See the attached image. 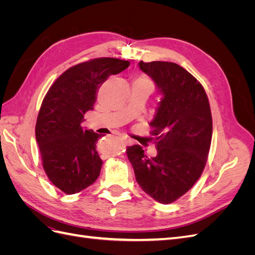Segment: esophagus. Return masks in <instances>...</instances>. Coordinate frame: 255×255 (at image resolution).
<instances>
[{"label": "esophagus", "mask_w": 255, "mask_h": 255, "mask_svg": "<svg viewBox=\"0 0 255 255\" xmlns=\"http://www.w3.org/2000/svg\"><path fill=\"white\" fill-rule=\"evenodd\" d=\"M121 138H122V140L125 141L127 144H130V143H132V139H130V138H128L127 136H122Z\"/></svg>", "instance_id": "obj_1"}]
</instances>
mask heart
<instances>
[{"label": "heart", "mask_w": 255, "mask_h": 255, "mask_svg": "<svg viewBox=\"0 0 255 255\" xmlns=\"http://www.w3.org/2000/svg\"><path fill=\"white\" fill-rule=\"evenodd\" d=\"M141 79H144V80H148V79H146V78H144V76H142V78ZM149 81V80H148Z\"/></svg>", "instance_id": "1"}]
</instances>
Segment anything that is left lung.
Returning <instances> with one entry per match:
<instances>
[{"instance_id": "8db88e82", "label": "left lung", "mask_w": 255, "mask_h": 255, "mask_svg": "<svg viewBox=\"0 0 255 255\" xmlns=\"http://www.w3.org/2000/svg\"><path fill=\"white\" fill-rule=\"evenodd\" d=\"M163 95L149 123L157 155L148 157L139 144L127 154L140 188L155 201L169 204L194 186L210 152L213 120L203 86L174 63H139Z\"/></svg>"}]
</instances>
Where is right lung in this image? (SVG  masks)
Returning a JSON list of instances; mask_svg holds the SVG:
<instances>
[{
	"mask_svg": "<svg viewBox=\"0 0 255 255\" xmlns=\"http://www.w3.org/2000/svg\"><path fill=\"white\" fill-rule=\"evenodd\" d=\"M129 66L128 60L100 57L75 65L59 75L45 95L36 122L42 167L54 186L67 195L94 184L103 161L97 152L101 135L81 127L94 110L101 85Z\"/></svg>",
	"mask_w": 255,
	"mask_h": 255,
	"instance_id": "right-lung-1",
	"label": "right lung"
}]
</instances>
